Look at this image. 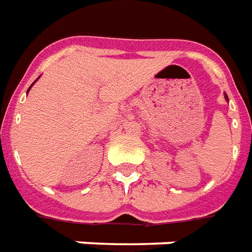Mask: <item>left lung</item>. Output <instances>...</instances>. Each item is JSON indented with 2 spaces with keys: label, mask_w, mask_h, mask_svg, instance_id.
Here are the masks:
<instances>
[{
  "label": "left lung",
  "mask_w": 252,
  "mask_h": 252,
  "mask_svg": "<svg viewBox=\"0 0 252 252\" xmlns=\"http://www.w3.org/2000/svg\"><path fill=\"white\" fill-rule=\"evenodd\" d=\"M224 99H226V100H228V97H227V95H226V94H224Z\"/></svg>",
  "instance_id": "1"
}]
</instances>
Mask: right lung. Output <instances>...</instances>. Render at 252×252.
Listing matches in <instances>:
<instances>
[{
  "label": "right lung",
  "mask_w": 252,
  "mask_h": 252,
  "mask_svg": "<svg viewBox=\"0 0 252 252\" xmlns=\"http://www.w3.org/2000/svg\"><path fill=\"white\" fill-rule=\"evenodd\" d=\"M38 79H39V78H38ZM38 79H36V80H38ZM36 80H35V82H36ZM35 82H34V83H35ZM34 83H32V84H34ZM32 86H30V87H29V90H28V92H29V91H30V88H32Z\"/></svg>",
  "instance_id": "right-lung-1"
}]
</instances>
